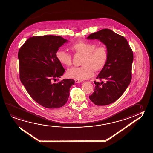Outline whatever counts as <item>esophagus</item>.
Wrapping results in <instances>:
<instances>
[{"label":"esophagus","instance_id":"obj_1","mask_svg":"<svg viewBox=\"0 0 153 153\" xmlns=\"http://www.w3.org/2000/svg\"><path fill=\"white\" fill-rule=\"evenodd\" d=\"M74 80H75V82H76V83H80V82H81L82 81V80L79 79H74Z\"/></svg>","mask_w":153,"mask_h":153}]
</instances>
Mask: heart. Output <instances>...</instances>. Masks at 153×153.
Wrapping results in <instances>:
<instances>
[{
  "instance_id": "obj_1",
  "label": "heart",
  "mask_w": 153,
  "mask_h": 153,
  "mask_svg": "<svg viewBox=\"0 0 153 153\" xmlns=\"http://www.w3.org/2000/svg\"><path fill=\"white\" fill-rule=\"evenodd\" d=\"M70 48L76 54H83L80 67H74L68 70L67 74L70 78L80 80L91 78L94 70L98 72L106 65L109 52L104 44L97 45L95 42L80 41L71 44ZM57 60L62 65L69 67L72 64V56L66 50L59 49L56 53Z\"/></svg>"
}]
</instances>
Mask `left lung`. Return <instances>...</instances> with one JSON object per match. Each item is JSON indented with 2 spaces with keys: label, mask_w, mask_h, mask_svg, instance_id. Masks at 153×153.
<instances>
[{
  "label": "left lung",
  "mask_w": 153,
  "mask_h": 153,
  "mask_svg": "<svg viewBox=\"0 0 153 153\" xmlns=\"http://www.w3.org/2000/svg\"><path fill=\"white\" fill-rule=\"evenodd\" d=\"M88 39H97L108 48V60L94 81L95 89L89 99L96 105H106L119 99L132 79L133 53L126 39L109 29L91 34Z\"/></svg>",
  "instance_id": "left-lung-1"
}]
</instances>
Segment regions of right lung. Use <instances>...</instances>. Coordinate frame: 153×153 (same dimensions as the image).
Wrapping results in <instances>:
<instances>
[{"label":"right lung","mask_w":153,"mask_h":153,"mask_svg":"<svg viewBox=\"0 0 153 153\" xmlns=\"http://www.w3.org/2000/svg\"><path fill=\"white\" fill-rule=\"evenodd\" d=\"M67 39L44 35L29 37L19 50V78L31 98L47 108L64 106L75 81L64 79L57 83L65 72L56 53Z\"/></svg>","instance_id":"1"}]
</instances>
